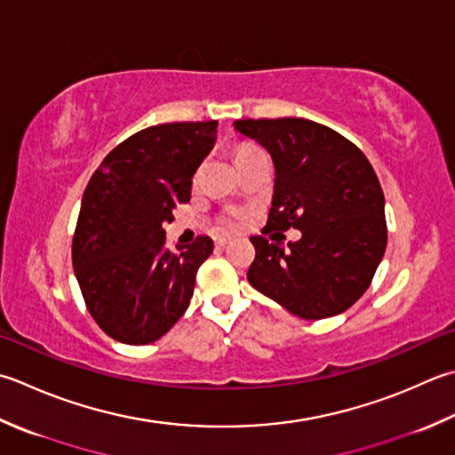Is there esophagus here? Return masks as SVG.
Segmentation results:
<instances>
[{"instance_id":"obj_1","label":"esophagus","mask_w":455,"mask_h":455,"mask_svg":"<svg viewBox=\"0 0 455 455\" xmlns=\"http://www.w3.org/2000/svg\"><path fill=\"white\" fill-rule=\"evenodd\" d=\"M230 243L228 236H215V244L217 246H227Z\"/></svg>"}]
</instances>
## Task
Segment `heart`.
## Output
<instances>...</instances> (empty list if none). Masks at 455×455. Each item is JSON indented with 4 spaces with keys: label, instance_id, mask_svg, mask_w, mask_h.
<instances>
[{
    "label": "heart",
    "instance_id": "heart-1",
    "mask_svg": "<svg viewBox=\"0 0 455 455\" xmlns=\"http://www.w3.org/2000/svg\"><path fill=\"white\" fill-rule=\"evenodd\" d=\"M258 151H262V149H258V148H254V146L240 148L238 154H236V162H238V159H244V157H248V156L258 154ZM220 225H222V228L233 230V228H236V225H238V219H236V215H228V217H225V219L220 220Z\"/></svg>",
    "mask_w": 455,
    "mask_h": 455
}]
</instances>
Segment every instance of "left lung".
Here are the masks:
<instances>
[{
  "mask_svg": "<svg viewBox=\"0 0 455 455\" xmlns=\"http://www.w3.org/2000/svg\"><path fill=\"white\" fill-rule=\"evenodd\" d=\"M235 128L268 149L275 167L268 222L262 236H251V286L304 319L349 309L387 248L375 169L353 141L306 118L236 120ZM288 228L301 229L302 238L282 249L273 230Z\"/></svg>",
  "mask_w": 455,
  "mask_h": 455,
  "instance_id": "obj_1",
  "label": "left lung"
}]
</instances>
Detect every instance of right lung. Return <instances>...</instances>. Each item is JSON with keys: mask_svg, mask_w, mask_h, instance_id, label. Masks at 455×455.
I'll list each match as a JSON object with an SVG mask.
<instances>
[{"mask_svg": "<svg viewBox=\"0 0 455 455\" xmlns=\"http://www.w3.org/2000/svg\"><path fill=\"white\" fill-rule=\"evenodd\" d=\"M217 120L140 130L88 181L73 236V266L88 314L112 339L157 341L175 325L212 240L165 248L164 220L191 199L193 175L217 138Z\"/></svg>", "mask_w": 455, "mask_h": 455, "instance_id": "add662e5", "label": "right lung"}]
</instances>
